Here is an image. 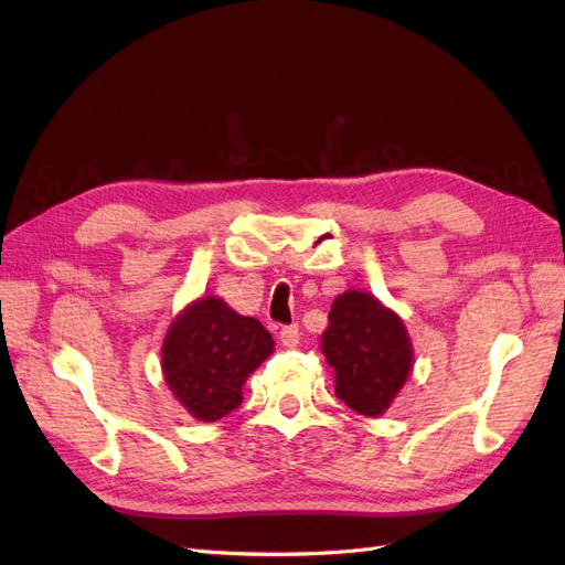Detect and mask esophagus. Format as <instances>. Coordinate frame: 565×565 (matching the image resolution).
<instances>
[{
    "mask_svg": "<svg viewBox=\"0 0 565 565\" xmlns=\"http://www.w3.org/2000/svg\"><path fill=\"white\" fill-rule=\"evenodd\" d=\"M299 337H301L299 324H285V328L280 330V341L285 349H295L299 344Z\"/></svg>",
    "mask_w": 565,
    "mask_h": 565,
    "instance_id": "34e87169",
    "label": "esophagus"
}]
</instances>
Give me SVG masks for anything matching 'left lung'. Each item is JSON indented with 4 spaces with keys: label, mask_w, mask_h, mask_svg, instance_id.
I'll return each instance as SVG.
<instances>
[{
    "label": "left lung",
    "mask_w": 565,
    "mask_h": 565,
    "mask_svg": "<svg viewBox=\"0 0 565 565\" xmlns=\"http://www.w3.org/2000/svg\"><path fill=\"white\" fill-rule=\"evenodd\" d=\"M320 349L334 367V393L353 413L380 417L413 370V344L403 320L367 292L339 295Z\"/></svg>",
    "instance_id": "obj_1"
}]
</instances>
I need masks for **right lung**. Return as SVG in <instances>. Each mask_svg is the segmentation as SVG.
Listing matches in <instances>:
<instances>
[{
	"instance_id": "obj_1",
	"label": "right lung",
	"mask_w": 565,
	"mask_h": 565,
	"mask_svg": "<svg viewBox=\"0 0 565 565\" xmlns=\"http://www.w3.org/2000/svg\"><path fill=\"white\" fill-rule=\"evenodd\" d=\"M256 318L218 297H202L177 316L162 341V372L174 398L200 422H216L243 403L249 374L273 353Z\"/></svg>"
}]
</instances>
